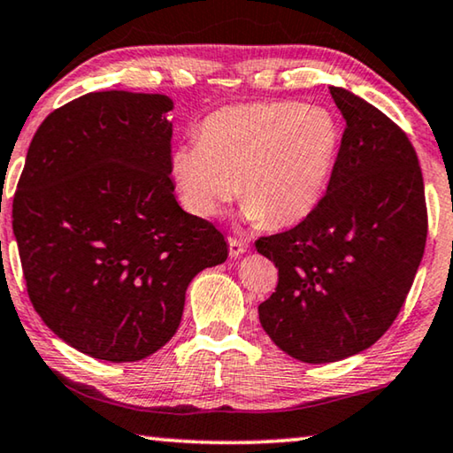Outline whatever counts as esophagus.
<instances>
[{
  "mask_svg": "<svg viewBox=\"0 0 453 453\" xmlns=\"http://www.w3.org/2000/svg\"><path fill=\"white\" fill-rule=\"evenodd\" d=\"M247 251V242L239 239V237H228V253L233 255V257H239Z\"/></svg>",
  "mask_w": 453,
  "mask_h": 453,
  "instance_id": "1",
  "label": "esophagus"
}]
</instances>
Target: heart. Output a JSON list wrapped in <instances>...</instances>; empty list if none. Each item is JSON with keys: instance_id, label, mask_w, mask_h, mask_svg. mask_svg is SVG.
Returning a JSON list of instances; mask_svg holds the SVG:
<instances>
[{"instance_id": "b5f03b06", "label": "heart", "mask_w": 453, "mask_h": 453, "mask_svg": "<svg viewBox=\"0 0 453 453\" xmlns=\"http://www.w3.org/2000/svg\"><path fill=\"white\" fill-rule=\"evenodd\" d=\"M341 128L329 110L298 102H257L216 110L198 142L172 157L181 204L214 219L233 196L249 220L288 226L311 214L335 169Z\"/></svg>"}]
</instances>
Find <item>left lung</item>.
I'll return each mask as SVG.
<instances>
[{
  "mask_svg": "<svg viewBox=\"0 0 453 453\" xmlns=\"http://www.w3.org/2000/svg\"><path fill=\"white\" fill-rule=\"evenodd\" d=\"M329 89L345 130L326 192L296 226L255 241L278 267L259 323L306 364L349 357L390 329L427 241L423 173L409 136L362 97Z\"/></svg>",
  "mask_w": 453,
  "mask_h": 453,
  "instance_id": "obj_1",
  "label": "left lung"
}]
</instances>
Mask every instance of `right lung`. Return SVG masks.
<instances>
[{
    "label": "right lung",
    "mask_w": 453,
    "mask_h": 453,
    "mask_svg": "<svg viewBox=\"0 0 453 453\" xmlns=\"http://www.w3.org/2000/svg\"><path fill=\"white\" fill-rule=\"evenodd\" d=\"M172 100L94 91L50 112L26 155L14 234L30 303L77 351L139 362L178 331L186 288L228 247L173 196Z\"/></svg>",
    "instance_id": "right-lung-1"
}]
</instances>
